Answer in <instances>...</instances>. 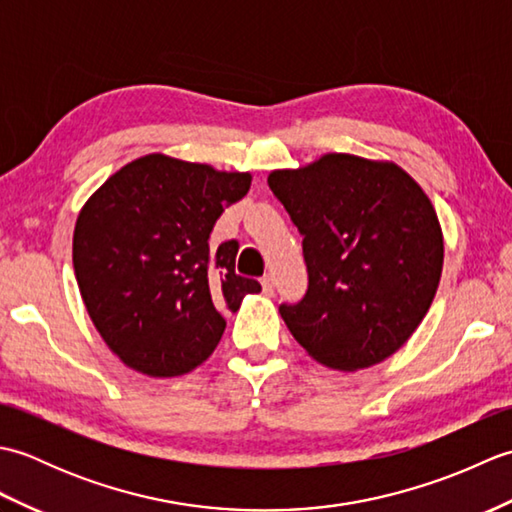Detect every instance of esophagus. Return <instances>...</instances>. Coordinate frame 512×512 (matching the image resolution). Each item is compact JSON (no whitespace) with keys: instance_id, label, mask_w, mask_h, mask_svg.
<instances>
[{"instance_id":"1","label":"esophagus","mask_w":512,"mask_h":512,"mask_svg":"<svg viewBox=\"0 0 512 512\" xmlns=\"http://www.w3.org/2000/svg\"><path fill=\"white\" fill-rule=\"evenodd\" d=\"M262 288H264L266 295H273V292H275V279H273V275H264Z\"/></svg>"}]
</instances>
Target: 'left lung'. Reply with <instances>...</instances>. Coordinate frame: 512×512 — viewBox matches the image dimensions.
Here are the masks:
<instances>
[{"label": "left lung", "instance_id": "left-lung-1", "mask_svg": "<svg viewBox=\"0 0 512 512\" xmlns=\"http://www.w3.org/2000/svg\"><path fill=\"white\" fill-rule=\"evenodd\" d=\"M303 235L308 292L281 306L290 334L336 372L383 363L436 297L444 235L429 195L391 160L323 154L268 173Z\"/></svg>", "mask_w": 512, "mask_h": 512}]
</instances>
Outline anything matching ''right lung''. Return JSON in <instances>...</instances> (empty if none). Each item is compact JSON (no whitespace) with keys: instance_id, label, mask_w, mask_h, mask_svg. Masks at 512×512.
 Segmentation results:
<instances>
[{"instance_id":"1","label":"right lung","mask_w":512,"mask_h":512,"mask_svg":"<svg viewBox=\"0 0 512 512\" xmlns=\"http://www.w3.org/2000/svg\"><path fill=\"white\" fill-rule=\"evenodd\" d=\"M250 182L248 171L147 154L81 206L76 284L94 328L129 369L151 378L193 372L222 339V312L262 292L235 275L237 242L209 246L215 220Z\"/></svg>"}]
</instances>
